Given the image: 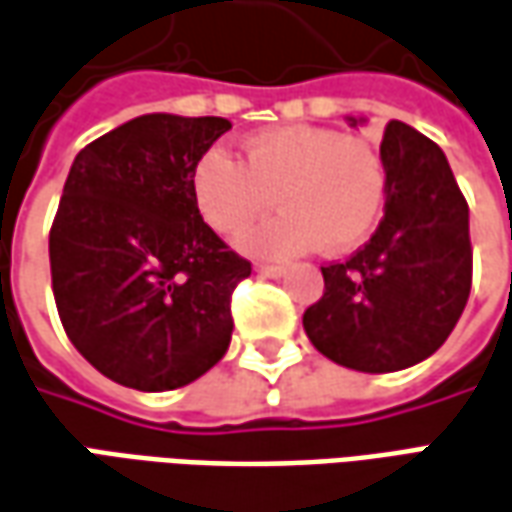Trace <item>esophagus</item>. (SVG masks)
<instances>
[{
    "instance_id": "1",
    "label": "esophagus",
    "mask_w": 512,
    "mask_h": 512,
    "mask_svg": "<svg viewBox=\"0 0 512 512\" xmlns=\"http://www.w3.org/2000/svg\"><path fill=\"white\" fill-rule=\"evenodd\" d=\"M255 271L260 277H283L285 274L283 266H271V263H257Z\"/></svg>"
}]
</instances>
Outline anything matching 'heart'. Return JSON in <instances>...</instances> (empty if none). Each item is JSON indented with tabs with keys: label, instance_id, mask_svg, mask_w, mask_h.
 <instances>
[{
	"label": "heart",
	"instance_id": "b5f03b06",
	"mask_svg": "<svg viewBox=\"0 0 512 512\" xmlns=\"http://www.w3.org/2000/svg\"><path fill=\"white\" fill-rule=\"evenodd\" d=\"M198 215L235 235L277 204L280 215L238 238L246 255L294 257L325 243L347 252L370 235L387 198V165L367 139L280 125L243 139L241 162L210 148L190 173ZM272 198L269 199L268 196Z\"/></svg>",
	"mask_w": 512,
	"mask_h": 512
}]
</instances>
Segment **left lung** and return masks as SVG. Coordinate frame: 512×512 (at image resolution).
Returning <instances> with one entry per match:
<instances>
[{"label": "left lung", "mask_w": 512, "mask_h": 512, "mask_svg": "<svg viewBox=\"0 0 512 512\" xmlns=\"http://www.w3.org/2000/svg\"><path fill=\"white\" fill-rule=\"evenodd\" d=\"M381 156L384 218L350 260L322 266L325 294L302 316L316 350L358 373H398L437 353L471 294L468 204L446 154L392 120Z\"/></svg>", "instance_id": "8db88e82"}]
</instances>
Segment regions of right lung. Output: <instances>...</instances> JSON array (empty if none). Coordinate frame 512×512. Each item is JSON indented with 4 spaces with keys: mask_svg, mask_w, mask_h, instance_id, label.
<instances>
[{
    "mask_svg": "<svg viewBox=\"0 0 512 512\" xmlns=\"http://www.w3.org/2000/svg\"><path fill=\"white\" fill-rule=\"evenodd\" d=\"M232 123L142 114L75 156L50 232L69 342L139 392L187 387L232 339L229 297L252 266L198 215L190 173Z\"/></svg>",
    "mask_w": 512,
    "mask_h": 512,
    "instance_id": "right-lung-1",
    "label": "right lung"
}]
</instances>
